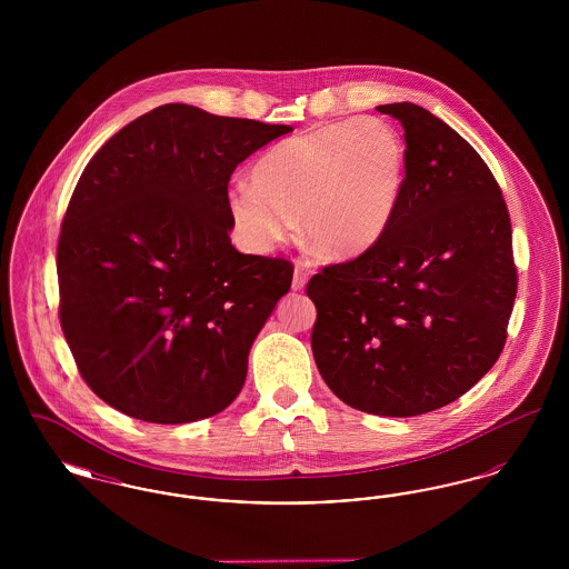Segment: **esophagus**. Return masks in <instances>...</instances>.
<instances>
[{
    "label": "esophagus",
    "instance_id": "34e87169",
    "mask_svg": "<svg viewBox=\"0 0 569 569\" xmlns=\"http://www.w3.org/2000/svg\"><path fill=\"white\" fill-rule=\"evenodd\" d=\"M305 283H307V272L302 271L300 267H297V271H295V279H292V290H295V292L305 290Z\"/></svg>",
    "mask_w": 569,
    "mask_h": 569
}]
</instances>
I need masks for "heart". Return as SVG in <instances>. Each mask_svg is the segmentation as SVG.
<instances>
[{"label": "heart", "mask_w": 569, "mask_h": 569, "mask_svg": "<svg viewBox=\"0 0 569 569\" xmlns=\"http://www.w3.org/2000/svg\"><path fill=\"white\" fill-rule=\"evenodd\" d=\"M407 149L386 119L326 123L269 149L250 183L228 190L232 223L251 251L267 253L300 226L328 258H353L386 234L406 183Z\"/></svg>", "instance_id": "b5f03b06"}]
</instances>
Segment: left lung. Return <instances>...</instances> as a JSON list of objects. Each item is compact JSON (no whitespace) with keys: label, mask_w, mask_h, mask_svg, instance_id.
<instances>
[{"label":"left lung","mask_w":569,"mask_h":569,"mask_svg":"<svg viewBox=\"0 0 569 569\" xmlns=\"http://www.w3.org/2000/svg\"><path fill=\"white\" fill-rule=\"evenodd\" d=\"M379 112L406 130V183L386 234L307 283L311 350L348 406L409 418L485 378L515 307L512 226L487 162L448 123L411 104Z\"/></svg>","instance_id":"8db88e82"}]
</instances>
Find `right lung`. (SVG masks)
<instances>
[{
    "mask_svg": "<svg viewBox=\"0 0 569 569\" xmlns=\"http://www.w3.org/2000/svg\"><path fill=\"white\" fill-rule=\"evenodd\" d=\"M288 132L163 104L84 166L57 244L59 322L104 403L136 420L183 425L237 399L251 343L295 267L232 247L228 183Z\"/></svg>",
    "mask_w": 569,
    "mask_h": 569,
    "instance_id": "right-lung-1",
    "label": "right lung"
}]
</instances>
